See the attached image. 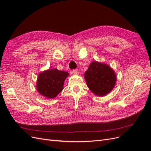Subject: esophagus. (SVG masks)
Segmentation results:
<instances>
[{"instance_id": "obj_1", "label": "esophagus", "mask_w": 151, "mask_h": 151, "mask_svg": "<svg viewBox=\"0 0 151 151\" xmlns=\"http://www.w3.org/2000/svg\"><path fill=\"white\" fill-rule=\"evenodd\" d=\"M72 72H73V73H74V74H79V71L77 70V69H74L72 70Z\"/></svg>"}]
</instances>
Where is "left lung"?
Returning a JSON list of instances; mask_svg holds the SVG:
<instances>
[{"mask_svg": "<svg viewBox=\"0 0 151 151\" xmlns=\"http://www.w3.org/2000/svg\"><path fill=\"white\" fill-rule=\"evenodd\" d=\"M89 89L98 96H104L113 89L116 77L111 68L104 63L93 62L84 73Z\"/></svg>", "mask_w": 151, "mask_h": 151, "instance_id": "left-lung-1", "label": "left lung"}]
</instances>
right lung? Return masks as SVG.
Here are the masks:
<instances>
[{"instance_id": "add662e5", "label": "right lung", "mask_w": 151, "mask_h": 151, "mask_svg": "<svg viewBox=\"0 0 151 151\" xmlns=\"http://www.w3.org/2000/svg\"><path fill=\"white\" fill-rule=\"evenodd\" d=\"M68 73L57 69H49L40 73L36 84L38 92L47 98H53L63 89Z\"/></svg>"}]
</instances>
